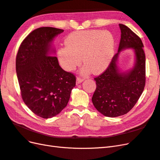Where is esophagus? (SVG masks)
Instances as JSON below:
<instances>
[{
	"label": "esophagus",
	"instance_id": "1",
	"mask_svg": "<svg viewBox=\"0 0 160 160\" xmlns=\"http://www.w3.org/2000/svg\"><path fill=\"white\" fill-rule=\"evenodd\" d=\"M84 81L83 79H81L80 78V77H77V79H76V83L78 85V84H80L81 83H82Z\"/></svg>",
	"mask_w": 160,
	"mask_h": 160
}]
</instances>
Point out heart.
<instances>
[{
	"mask_svg": "<svg viewBox=\"0 0 160 160\" xmlns=\"http://www.w3.org/2000/svg\"><path fill=\"white\" fill-rule=\"evenodd\" d=\"M65 47L57 52L60 65L70 71L81 64V57L86 66L81 72L86 74L91 70L99 74L108 68L115 51V38L109 31L88 30L70 33L65 40Z\"/></svg>",
	"mask_w": 160,
	"mask_h": 160,
	"instance_id": "obj_1",
	"label": "heart"
}]
</instances>
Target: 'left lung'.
I'll use <instances>...</instances> for the list:
<instances>
[{
    "mask_svg": "<svg viewBox=\"0 0 160 160\" xmlns=\"http://www.w3.org/2000/svg\"><path fill=\"white\" fill-rule=\"evenodd\" d=\"M119 26L122 34L118 52L108 68L95 78L97 88L92 98L97 110L109 118L128 113L142 94L146 83V55L141 38L127 26ZM127 48L134 51V64L132 69L122 72L118 60L120 52Z\"/></svg>",
    "mask_w": 160,
    "mask_h": 160,
    "instance_id": "8db88e82",
    "label": "left lung"
}]
</instances>
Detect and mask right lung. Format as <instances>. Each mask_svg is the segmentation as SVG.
I'll use <instances>...</instances> for the list:
<instances>
[{"mask_svg":"<svg viewBox=\"0 0 160 160\" xmlns=\"http://www.w3.org/2000/svg\"><path fill=\"white\" fill-rule=\"evenodd\" d=\"M63 31L49 27L34 30L21 43L16 58L23 101L34 113L45 119L54 117L66 107L75 87V75L62 69L53 56L52 41Z\"/></svg>","mask_w":160,"mask_h":160,"instance_id":"obj_1","label":"right lung"}]
</instances>
